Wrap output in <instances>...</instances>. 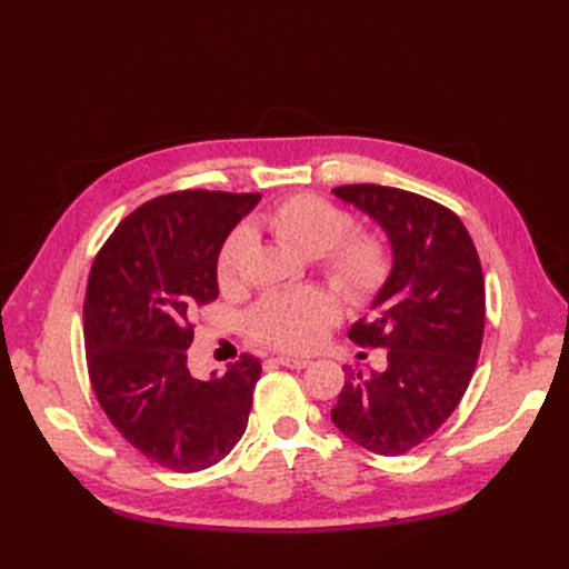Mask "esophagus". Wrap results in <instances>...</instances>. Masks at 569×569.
Listing matches in <instances>:
<instances>
[{"label":"esophagus","mask_w":569,"mask_h":569,"mask_svg":"<svg viewBox=\"0 0 569 569\" xmlns=\"http://www.w3.org/2000/svg\"><path fill=\"white\" fill-rule=\"evenodd\" d=\"M277 362L288 369H307L311 365V360H307V357H292V355H279Z\"/></svg>","instance_id":"1"}]
</instances>
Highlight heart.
Masks as SVG:
<instances>
[{
	"label": "heart",
	"instance_id": "obj_1",
	"mask_svg": "<svg viewBox=\"0 0 569 569\" xmlns=\"http://www.w3.org/2000/svg\"><path fill=\"white\" fill-rule=\"evenodd\" d=\"M260 228L272 232L283 247L305 258H320L322 272L350 302L365 305L387 286L392 253L371 232H350L352 219L335 202L313 193L292 196L267 212ZM253 234L247 226L234 228L217 256V281L230 292L242 281L244 258ZM339 305L320 288L269 292L249 311V335L283 350H309L337 322Z\"/></svg>",
	"mask_w": 569,
	"mask_h": 569
}]
</instances>
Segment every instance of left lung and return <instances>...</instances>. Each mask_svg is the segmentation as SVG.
I'll use <instances>...</instances> for the list:
<instances>
[{
	"instance_id": "1",
	"label": "left lung",
	"mask_w": 569,
	"mask_h": 569,
	"mask_svg": "<svg viewBox=\"0 0 569 569\" xmlns=\"http://www.w3.org/2000/svg\"><path fill=\"white\" fill-rule=\"evenodd\" d=\"M337 198L369 214L390 239L392 274L357 320V346L387 348V367H343L332 422L365 450L397 457L433 436L468 390L485 337V274L461 219L425 196L348 184Z\"/></svg>"
}]
</instances>
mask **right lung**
Listing matches in <instances>:
<instances>
[{
  "mask_svg": "<svg viewBox=\"0 0 569 569\" xmlns=\"http://www.w3.org/2000/svg\"><path fill=\"white\" fill-rule=\"evenodd\" d=\"M258 193L177 191L140 204L92 262L84 295L89 380L112 427L154 463L198 472L244 436L260 360L223 376L187 365L191 316L219 297L217 256Z\"/></svg>",
  "mask_w": 569,
  "mask_h": 569,
  "instance_id": "obj_1",
  "label": "right lung"
}]
</instances>
